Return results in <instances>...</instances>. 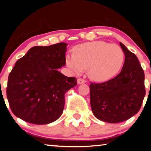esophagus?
<instances>
[{"mask_svg": "<svg viewBox=\"0 0 151 151\" xmlns=\"http://www.w3.org/2000/svg\"><path fill=\"white\" fill-rule=\"evenodd\" d=\"M85 83H86V81L85 79L81 78H79L77 79V83L79 84V85H81V84H84Z\"/></svg>", "mask_w": 151, "mask_h": 151, "instance_id": "obj_1", "label": "esophagus"}]
</instances>
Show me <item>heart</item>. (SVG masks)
Segmentation results:
<instances>
[{"mask_svg":"<svg viewBox=\"0 0 151 151\" xmlns=\"http://www.w3.org/2000/svg\"><path fill=\"white\" fill-rule=\"evenodd\" d=\"M124 61V52L117 45L94 41L73 48V54H67L66 65L72 72L80 74L87 68L89 77L96 81L111 78L119 72Z\"/></svg>","mask_w":151,"mask_h":151,"instance_id":"1","label":"heart"}]
</instances>
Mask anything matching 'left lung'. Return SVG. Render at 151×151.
Returning <instances> with one entry per match:
<instances>
[{"label":"left lung","mask_w":151,"mask_h":151,"mask_svg":"<svg viewBox=\"0 0 151 151\" xmlns=\"http://www.w3.org/2000/svg\"><path fill=\"white\" fill-rule=\"evenodd\" d=\"M125 55L118 75L101 83H91L90 100L96 118L109 123L127 121L136 114L145 96V73L134 53L120 42Z\"/></svg>","instance_id":"1"}]
</instances>
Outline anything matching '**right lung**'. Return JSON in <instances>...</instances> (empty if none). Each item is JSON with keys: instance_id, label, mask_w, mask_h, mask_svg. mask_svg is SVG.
Listing matches in <instances>:
<instances>
[{"instance_id": "obj_1", "label": "right lung", "mask_w": 151, "mask_h": 151, "mask_svg": "<svg viewBox=\"0 0 151 151\" xmlns=\"http://www.w3.org/2000/svg\"><path fill=\"white\" fill-rule=\"evenodd\" d=\"M67 44L32 47L10 73L6 96L15 116L35 124L55 121L65 106V94L76 85L75 77L58 71L66 65Z\"/></svg>"}]
</instances>
